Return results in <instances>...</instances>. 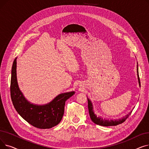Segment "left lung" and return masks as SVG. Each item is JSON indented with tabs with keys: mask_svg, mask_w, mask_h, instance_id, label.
Wrapping results in <instances>:
<instances>
[{
	"mask_svg": "<svg viewBox=\"0 0 149 149\" xmlns=\"http://www.w3.org/2000/svg\"><path fill=\"white\" fill-rule=\"evenodd\" d=\"M137 76H138V83L139 85V87H141V84H140V80H139V73H138V65L137 63ZM88 98V97H87ZM88 110H89V113L90 115V118L91 120L92 121L93 123H94L95 124L97 125H100V126H117L120 124L123 123L126 121V120L129 116V115L131 114L132 111L129 112L128 114H127L126 116H123V118H120V119H116V120H109V119H105L103 118L102 117L100 116H97L95 112L94 111H93V104L92 103V101L89 98H88Z\"/></svg>",
	"mask_w": 149,
	"mask_h": 149,
	"instance_id": "8db88e82",
	"label": "left lung"
}]
</instances>
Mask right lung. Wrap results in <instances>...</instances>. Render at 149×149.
<instances>
[{
  "instance_id": "obj_1",
  "label": "right lung",
  "mask_w": 149,
  "mask_h": 149,
  "mask_svg": "<svg viewBox=\"0 0 149 149\" xmlns=\"http://www.w3.org/2000/svg\"><path fill=\"white\" fill-rule=\"evenodd\" d=\"M17 57L14 60L11 78V97L15 110L29 124L38 129H50L60 123L64 114L65 101L74 91L62 93L51 102L38 105L31 103L23 95L17 79Z\"/></svg>"
}]
</instances>
